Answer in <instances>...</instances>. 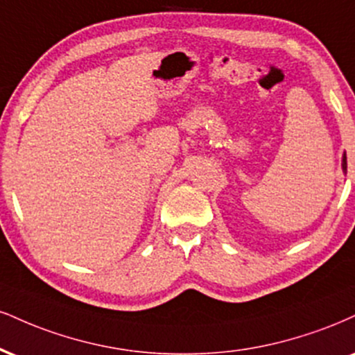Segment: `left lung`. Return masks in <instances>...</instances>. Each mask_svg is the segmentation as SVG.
I'll return each mask as SVG.
<instances>
[{
    "label": "left lung",
    "mask_w": 355,
    "mask_h": 355,
    "mask_svg": "<svg viewBox=\"0 0 355 355\" xmlns=\"http://www.w3.org/2000/svg\"><path fill=\"white\" fill-rule=\"evenodd\" d=\"M343 170H344V172H347V157H345V153L343 157Z\"/></svg>",
    "instance_id": "1"
}]
</instances>
